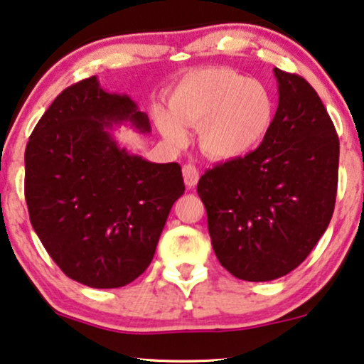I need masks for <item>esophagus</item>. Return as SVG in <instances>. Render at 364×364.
<instances>
[{
	"label": "esophagus",
	"instance_id": "obj_1",
	"mask_svg": "<svg viewBox=\"0 0 364 364\" xmlns=\"http://www.w3.org/2000/svg\"><path fill=\"white\" fill-rule=\"evenodd\" d=\"M183 178H184V184H186L189 189L196 186L199 181V171L196 170V166L189 165V163L188 165H184L183 166Z\"/></svg>",
	"mask_w": 364,
	"mask_h": 364
}]
</instances>
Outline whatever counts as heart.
<instances>
[{"instance_id":"obj_1","label":"heart","mask_w":364,"mask_h":364,"mask_svg":"<svg viewBox=\"0 0 364 364\" xmlns=\"http://www.w3.org/2000/svg\"><path fill=\"white\" fill-rule=\"evenodd\" d=\"M277 104L264 82L229 68L186 75L173 92L171 112H158L156 125L168 143L186 141L183 125L199 129L208 156L232 161L252 153L272 130Z\"/></svg>"}]
</instances>
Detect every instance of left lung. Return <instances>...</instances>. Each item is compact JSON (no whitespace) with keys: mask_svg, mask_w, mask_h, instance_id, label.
I'll return each instance as SVG.
<instances>
[{"mask_svg":"<svg viewBox=\"0 0 364 364\" xmlns=\"http://www.w3.org/2000/svg\"><path fill=\"white\" fill-rule=\"evenodd\" d=\"M274 75L279 105L267 138L198 183L214 254L249 282L299 267L328 228L336 199L340 141L333 122L304 77L277 68Z\"/></svg>","mask_w":364,"mask_h":364,"instance_id":"left-lung-1","label":"left lung"}]
</instances>
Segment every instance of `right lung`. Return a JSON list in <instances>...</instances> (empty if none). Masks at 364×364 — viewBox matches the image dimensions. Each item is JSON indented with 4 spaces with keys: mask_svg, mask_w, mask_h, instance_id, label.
<instances>
[{
    "mask_svg": "<svg viewBox=\"0 0 364 364\" xmlns=\"http://www.w3.org/2000/svg\"><path fill=\"white\" fill-rule=\"evenodd\" d=\"M120 125L151 132L136 102L94 75L55 97L24 153L31 224L60 270L92 289L145 272L184 193L181 166L127 151L114 135Z\"/></svg>",
    "mask_w": 364,
    "mask_h": 364,
    "instance_id": "right-lung-1",
    "label": "right lung"
}]
</instances>
